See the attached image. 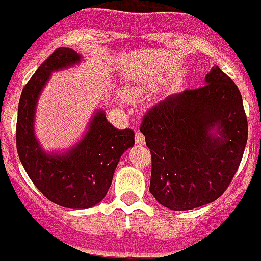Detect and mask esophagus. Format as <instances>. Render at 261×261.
<instances>
[{"label":"esophagus","mask_w":261,"mask_h":261,"mask_svg":"<svg viewBox=\"0 0 261 261\" xmlns=\"http://www.w3.org/2000/svg\"><path fill=\"white\" fill-rule=\"evenodd\" d=\"M136 143L138 146H143L146 143V139H144V136L141 133V132H136Z\"/></svg>","instance_id":"1"}]
</instances>
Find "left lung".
Returning a JSON list of instances; mask_svg holds the SVG:
<instances>
[{
    "instance_id": "1",
    "label": "left lung",
    "mask_w": 261,
    "mask_h": 261,
    "mask_svg": "<svg viewBox=\"0 0 261 261\" xmlns=\"http://www.w3.org/2000/svg\"><path fill=\"white\" fill-rule=\"evenodd\" d=\"M204 84L152 107L139 128L152 157L149 192L172 211L218 199L246 146L247 119L234 82L215 66Z\"/></svg>"
}]
</instances>
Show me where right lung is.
<instances>
[{"mask_svg":"<svg viewBox=\"0 0 261 261\" xmlns=\"http://www.w3.org/2000/svg\"><path fill=\"white\" fill-rule=\"evenodd\" d=\"M71 48H58L43 62L22 89L16 123V148L30 180L50 202L72 210H86L101 202L112 185L122 154L134 144V132L117 129L97 110L84 138L64 153H46L34 133L40 92L51 72L80 63Z\"/></svg>","mask_w":261,"mask_h":261,"instance_id":"right-lung-1","label":"right lung"}]
</instances>
